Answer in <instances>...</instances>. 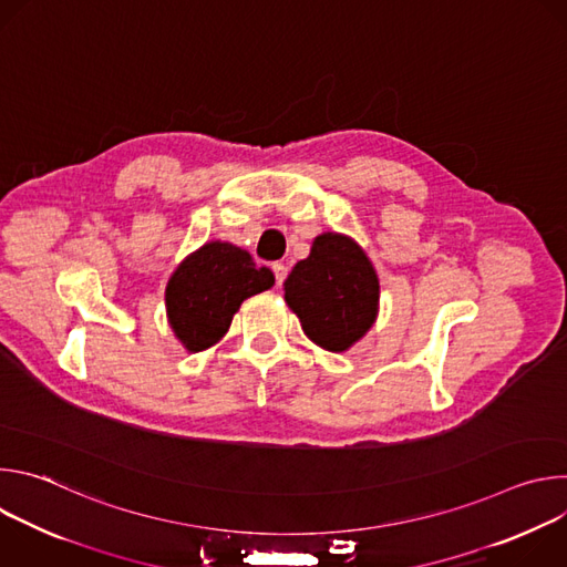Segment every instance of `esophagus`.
<instances>
[{
  "label": "esophagus",
  "mask_w": 567,
  "mask_h": 567,
  "mask_svg": "<svg viewBox=\"0 0 567 567\" xmlns=\"http://www.w3.org/2000/svg\"><path fill=\"white\" fill-rule=\"evenodd\" d=\"M274 274H276V282L280 287L285 282V278H287V265L285 262H276L274 265Z\"/></svg>",
  "instance_id": "esophagus-1"
}]
</instances>
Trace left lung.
<instances>
[{
  "instance_id": "1",
  "label": "left lung",
  "mask_w": 567,
  "mask_h": 567,
  "mask_svg": "<svg viewBox=\"0 0 567 567\" xmlns=\"http://www.w3.org/2000/svg\"><path fill=\"white\" fill-rule=\"evenodd\" d=\"M282 289L305 337L328 352H348L379 313L377 269L359 241L343 233L316 235L309 256L296 262Z\"/></svg>"
}]
</instances>
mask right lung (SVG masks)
I'll use <instances>...</instances> for the list:
<instances>
[{"label": "right lung", "instance_id": "add662e5", "mask_svg": "<svg viewBox=\"0 0 567 567\" xmlns=\"http://www.w3.org/2000/svg\"><path fill=\"white\" fill-rule=\"evenodd\" d=\"M271 269L258 267L249 251L210 239L186 256L166 285V313L177 341L188 352L219 343L247 298L271 289Z\"/></svg>", "mask_w": 567, "mask_h": 567}]
</instances>
